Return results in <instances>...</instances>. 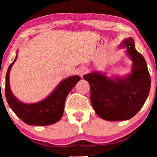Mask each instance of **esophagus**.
Returning a JSON list of instances; mask_svg holds the SVG:
<instances>
[{"mask_svg": "<svg viewBox=\"0 0 157 157\" xmlns=\"http://www.w3.org/2000/svg\"><path fill=\"white\" fill-rule=\"evenodd\" d=\"M86 72H87L86 68H85L83 67H81L80 68H78V70L77 71V74H78V76H83V75H84Z\"/></svg>", "mask_w": 157, "mask_h": 157, "instance_id": "obj_1", "label": "esophagus"}]
</instances>
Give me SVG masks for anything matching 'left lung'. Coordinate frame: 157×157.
Instances as JSON below:
<instances>
[{
  "mask_svg": "<svg viewBox=\"0 0 157 157\" xmlns=\"http://www.w3.org/2000/svg\"><path fill=\"white\" fill-rule=\"evenodd\" d=\"M121 46H126L132 60V73L115 80L94 71L84 75L91 88L92 106L103 119L114 121L128 120L140 110L149 96L151 78L143 56L135 48L132 38L125 39Z\"/></svg>",
  "mask_w": 157,
  "mask_h": 157,
  "instance_id": "left-lung-1",
  "label": "left lung"
}]
</instances>
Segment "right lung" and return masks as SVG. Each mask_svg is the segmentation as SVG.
Returning <instances> with one entry per match:
<instances>
[{"instance_id":"1","label":"right lung","mask_w":157,"mask_h":157,"mask_svg":"<svg viewBox=\"0 0 157 157\" xmlns=\"http://www.w3.org/2000/svg\"><path fill=\"white\" fill-rule=\"evenodd\" d=\"M17 56L8 68L6 76V98L10 109L25 124L29 125L47 126L56 123L63 113L64 104L68 94L81 78L78 75L64 79L53 93L41 101L26 104L16 98L11 92L9 84L10 68L16 61Z\"/></svg>"}]
</instances>
